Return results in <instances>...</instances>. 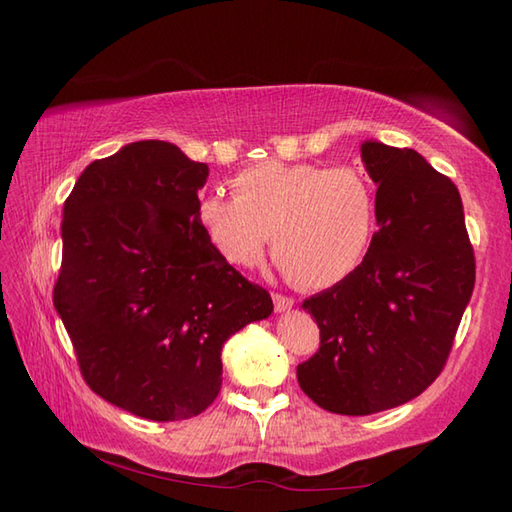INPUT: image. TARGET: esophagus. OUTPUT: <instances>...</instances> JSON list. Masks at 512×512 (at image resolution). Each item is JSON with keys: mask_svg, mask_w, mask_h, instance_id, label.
<instances>
[{"mask_svg": "<svg viewBox=\"0 0 512 512\" xmlns=\"http://www.w3.org/2000/svg\"><path fill=\"white\" fill-rule=\"evenodd\" d=\"M273 303H275V310L277 312H286V310H290L292 306H295V299H290V297H286V295H273Z\"/></svg>", "mask_w": 512, "mask_h": 512, "instance_id": "34e87169", "label": "esophagus"}]
</instances>
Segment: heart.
<instances>
[{"instance_id": "1", "label": "heart", "mask_w": 512, "mask_h": 512, "mask_svg": "<svg viewBox=\"0 0 512 512\" xmlns=\"http://www.w3.org/2000/svg\"><path fill=\"white\" fill-rule=\"evenodd\" d=\"M235 198L211 193L198 222L228 264L273 255L301 288H330L363 262L374 235L376 195L354 167L325 169L310 162H259L233 178Z\"/></svg>"}]
</instances>
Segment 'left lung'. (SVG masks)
I'll list each match as a JSON object with an SVG mask.
<instances>
[{"instance_id":"1","label":"left lung","mask_w":512,"mask_h":512,"mask_svg":"<svg viewBox=\"0 0 512 512\" xmlns=\"http://www.w3.org/2000/svg\"><path fill=\"white\" fill-rule=\"evenodd\" d=\"M361 158L378 184V231L352 275L301 306L321 347L297 367L299 385L341 416L420 396L447 363L475 286L455 184L413 149L365 140Z\"/></svg>"}]
</instances>
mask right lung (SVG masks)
Listing matches in <instances>:
<instances>
[{
  "mask_svg": "<svg viewBox=\"0 0 512 512\" xmlns=\"http://www.w3.org/2000/svg\"><path fill=\"white\" fill-rule=\"evenodd\" d=\"M206 178L176 145L140 140L85 167L63 204L54 308L94 394L147 420L202 413L222 345L273 312L200 226Z\"/></svg>",
  "mask_w": 512,
  "mask_h": 512,
  "instance_id": "add662e5",
  "label": "right lung"
}]
</instances>
